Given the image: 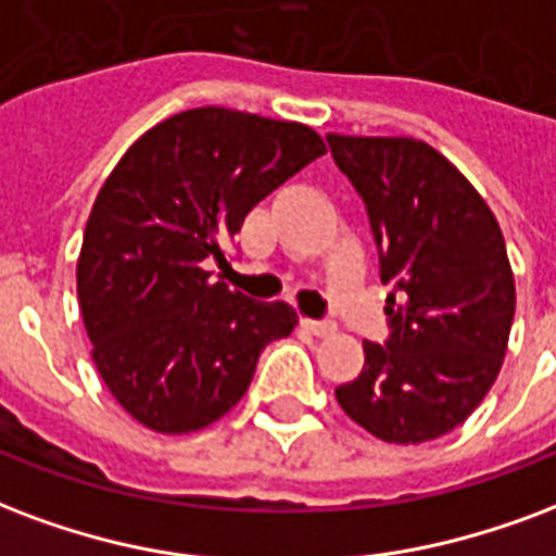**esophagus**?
<instances>
[{"label":"esophagus","instance_id":"obj_1","mask_svg":"<svg viewBox=\"0 0 556 556\" xmlns=\"http://www.w3.org/2000/svg\"><path fill=\"white\" fill-rule=\"evenodd\" d=\"M300 327L312 336H330L336 327H332L330 320H312V318H300Z\"/></svg>","mask_w":556,"mask_h":556}]
</instances>
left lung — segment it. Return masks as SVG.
I'll return each instance as SVG.
<instances>
[{"label": "left lung", "mask_w": 556, "mask_h": 556, "mask_svg": "<svg viewBox=\"0 0 556 556\" xmlns=\"http://www.w3.org/2000/svg\"><path fill=\"white\" fill-rule=\"evenodd\" d=\"M359 191L380 250L389 339L362 341L365 365L339 406L382 442L418 445L475 413L507 356L516 282L492 208L430 143L327 135Z\"/></svg>", "instance_id": "left-lung-1"}]
</instances>
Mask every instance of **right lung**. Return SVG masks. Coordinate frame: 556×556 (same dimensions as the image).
<instances>
[{
	"label": "right lung",
	"instance_id": "add662e5",
	"mask_svg": "<svg viewBox=\"0 0 556 556\" xmlns=\"http://www.w3.org/2000/svg\"><path fill=\"white\" fill-rule=\"evenodd\" d=\"M303 123L203 105L131 143L93 200L76 291L93 365L155 433L203 430L244 397L258 353L298 312L215 282L247 212L324 155Z\"/></svg>",
	"mask_w": 556,
	"mask_h": 556
}]
</instances>
